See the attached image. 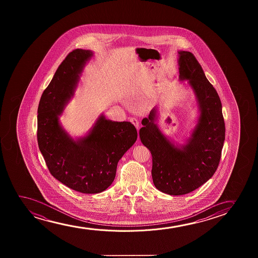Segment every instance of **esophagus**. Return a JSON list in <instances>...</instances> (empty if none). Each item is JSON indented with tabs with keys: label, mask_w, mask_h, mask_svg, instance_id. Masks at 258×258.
Listing matches in <instances>:
<instances>
[{
	"label": "esophagus",
	"mask_w": 258,
	"mask_h": 258,
	"mask_svg": "<svg viewBox=\"0 0 258 258\" xmlns=\"http://www.w3.org/2000/svg\"><path fill=\"white\" fill-rule=\"evenodd\" d=\"M131 121L132 123L134 124L138 130V127H139V121H138V119H136V118H131Z\"/></svg>",
	"instance_id": "34e87169"
}]
</instances>
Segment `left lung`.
<instances>
[{"mask_svg": "<svg viewBox=\"0 0 258 258\" xmlns=\"http://www.w3.org/2000/svg\"><path fill=\"white\" fill-rule=\"evenodd\" d=\"M180 81L187 80L198 107L197 124L183 145L163 134L158 124V107L142 120L143 145L152 156V176L155 187L171 196L190 193L212 178L219 166L225 141V121L218 93L205 77L193 53L179 51Z\"/></svg>", "mask_w": 258, "mask_h": 258, "instance_id": "obj_1", "label": "left lung"}]
</instances>
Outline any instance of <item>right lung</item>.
<instances>
[{
    "mask_svg": "<svg viewBox=\"0 0 258 258\" xmlns=\"http://www.w3.org/2000/svg\"><path fill=\"white\" fill-rule=\"evenodd\" d=\"M92 56L91 50L69 53L43 92L38 107V144L50 173L67 187L85 194H97L109 187L119 160L138 138L131 122L108 120L104 113L81 138H72L60 124V116Z\"/></svg>",
    "mask_w": 258,
    "mask_h": 258,
    "instance_id": "obj_1",
    "label": "right lung"
}]
</instances>
